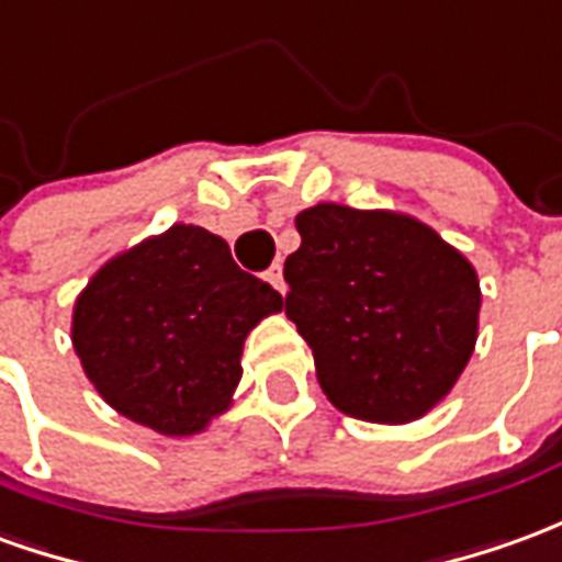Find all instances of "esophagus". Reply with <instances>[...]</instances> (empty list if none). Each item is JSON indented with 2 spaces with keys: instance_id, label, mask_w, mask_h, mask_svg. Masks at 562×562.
Instances as JSON below:
<instances>
[{
  "instance_id": "1",
  "label": "esophagus",
  "mask_w": 562,
  "mask_h": 562,
  "mask_svg": "<svg viewBox=\"0 0 562 562\" xmlns=\"http://www.w3.org/2000/svg\"><path fill=\"white\" fill-rule=\"evenodd\" d=\"M265 280H268L270 285L277 289V292L285 294V280H282V268H280V265H273V268H270L268 273H265Z\"/></svg>"
}]
</instances>
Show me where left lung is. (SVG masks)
<instances>
[{
	"label": "left lung",
	"mask_w": 562,
	"mask_h": 562,
	"mask_svg": "<svg viewBox=\"0 0 562 562\" xmlns=\"http://www.w3.org/2000/svg\"><path fill=\"white\" fill-rule=\"evenodd\" d=\"M285 258V316L347 417L411 423L453 390L472 359L481 282L429 225L390 210L316 203L297 213Z\"/></svg>",
	"instance_id": "1"
}]
</instances>
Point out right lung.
Returning <instances> with one entry per match:
<instances>
[{"instance_id":"right-lung-1","label":"right lung","mask_w":562,"mask_h":562,"mask_svg":"<svg viewBox=\"0 0 562 562\" xmlns=\"http://www.w3.org/2000/svg\"><path fill=\"white\" fill-rule=\"evenodd\" d=\"M282 294L237 268L222 237L172 225L93 273L72 310V347L121 417L186 438L231 407L243 344Z\"/></svg>"}]
</instances>
